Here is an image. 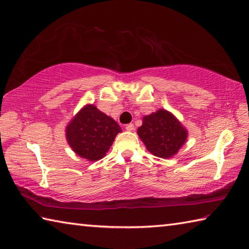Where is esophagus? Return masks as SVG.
Here are the masks:
<instances>
[{"label":"esophagus","instance_id":"34e87169","mask_svg":"<svg viewBox=\"0 0 249 249\" xmlns=\"http://www.w3.org/2000/svg\"><path fill=\"white\" fill-rule=\"evenodd\" d=\"M125 128H126V130H128V132H132V130H134V124H132V123H130V124H127V125H126L125 126Z\"/></svg>","mask_w":249,"mask_h":249}]
</instances>
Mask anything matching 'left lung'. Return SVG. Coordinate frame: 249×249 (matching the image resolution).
Returning a JSON list of instances; mask_svg holds the SVG:
<instances>
[{
    "label": "left lung",
    "mask_w": 249,
    "mask_h": 249,
    "mask_svg": "<svg viewBox=\"0 0 249 249\" xmlns=\"http://www.w3.org/2000/svg\"><path fill=\"white\" fill-rule=\"evenodd\" d=\"M137 134L148 151L159 158L176 155L188 137L187 129L166 109H158L142 117Z\"/></svg>",
    "instance_id": "1"
}]
</instances>
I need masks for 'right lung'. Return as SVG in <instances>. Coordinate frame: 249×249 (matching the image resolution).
Here are the masks:
<instances>
[{
    "label": "right lung",
    "instance_id": "right-lung-1",
    "mask_svg": "<svg viewBox=\"0 0 249 249\" xmlns=\"http://www.w3.org/2000/svg\"><path fill=\"white\" fill-rule=\"evenodd\" d=\"M120 125L92 104L86 105L67 125V142L75 154L90 161L103 158L112 146Z\"/></svg>",
    "mask_w": 249,
    "mask_h": 249
}]
</instances>
